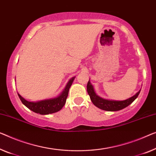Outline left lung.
Instances as JSON below:
<instances>
[{
  "instance_id": "obj_1",
  "label": "left lung",
  "mask_w": 156,
  "mask_h": 156,
  "mask_svg": "<svg viewBox=\"0 0 156 156\" xmlns=\"http://www.w3.org/2000/svg\"><path fill=\"white\" fill-rule=\"evenodd\" d=\"M87 91L88 94L90 95V99L94 105L99 108L102 110L107 111H117L122 110V109L126 108L129 104H131L135 99L137 98L138 95L140 93L141 90L138 92H136L134 96H132L129 99H125V100H113V99H104L100 97L96 94L94 91V87L90 83L89 80L87 85Z\"/></svg>"
}]
</instances>
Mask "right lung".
Wrapping results in <instances>:
<instances>
[{"label":"right lung","mask_w":156,"mask_h":156,"mask_svg":"<svg viewBox=\"0 0 156 156\" xmlns=\"http://www.w3.org/2000/svg\"><path fill=\"white\" fill-rule=\"evenodd\" d=\"M76 77L71 78L69 82L67 83L66 87L60 94L54 98L46 99L43 100H40L37 101H30L25 99L21 95L17 93L21 101L24 106L34 111L36 113H39L41 115H48L51 113H54L61 110L66 103V98L68 97L69 88L73 83L74 79Z\"/></svg>","instance_id":"add662e5"}]
</instances>
